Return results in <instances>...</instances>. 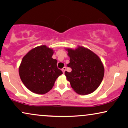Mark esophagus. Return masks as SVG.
I'll return each mask as SVG.
<instances>
[{
    "label": "esophagus",
    "mask_w": 128,
    "mask_h": 128,
    "mask_svg": "<svg viewBox=\"0 0 128 128\" xmlns=\"http://www.w3.org/2000/svg\"><path fill=\"white\" fill-rule=\"evenodd\" d=\"M66 70V67H63L62 68V71L63 72V73L65 72Z\"/></svg>",
    "instance_id": "1"
}]
</instances>
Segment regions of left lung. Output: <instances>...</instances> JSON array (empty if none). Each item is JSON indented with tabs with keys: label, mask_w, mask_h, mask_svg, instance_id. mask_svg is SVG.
I'll list each match as a JSON object with an SVG mask.
<instances>
[{
	"label": "left lung",
	"mask_w": 128,
	"mask_h": 128,
	"mask_svg": "<svg viewBox=\"0 0 128 128\" xmlns=\"http://www.w3.org/2000/svg\"><path fill=\"white\" fill-rule=\"evenodd\" d=\"M71 68L70 72L66 71L67 80L78 94L87 95L96 90L102 81L104 67L100 57L89 49L78 46L73 50L67 48Z\"/></svg>",
	"instance_id": "left-lung-1"
}]
</instances>
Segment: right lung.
<instances>
[{
	"mask_svg": "<svg viewBox=\"0 0 128 128\" xmlns=\"http://www.w3.org/2000/svg\"><path fill=\"white\" fill-rule=\"evenodd\" d=\"M52 49L42 45L35 47L24 56L18 72L22 81L30 91L44 94L52 89L56 80L62 74L53 59Z\"/></svg>",
	"mask_w": 128,
	"mask_h": 128,
	"instance_id": "add662e5",
	"label": "right lung"
}]
</instances>
